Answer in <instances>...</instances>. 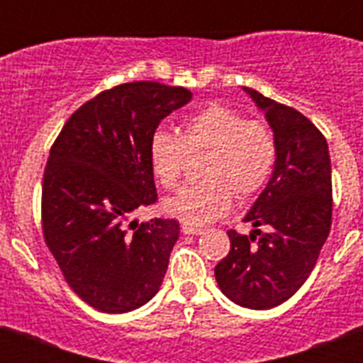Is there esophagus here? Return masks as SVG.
Returning <instances> with one entry per match:
<instances>
[{"label": "esophagus", "instance_id": "obj_1", "mask_svg": "<svg viewBox=\"0 0 363 363\" xmlns=\"http://www.w3.org/2000/svg\"><path fill=\"white\" fill-rule=\"evenodd\" d=\"M182 230H184L185 234H201L203 233V229H201V227H194V225H191V223H184V225H182Z\"/></svg>", "mask_w": 363, "mask_h": 363}]
</instances>
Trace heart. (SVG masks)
Instances as JSON below:
<instances>
[{
  "label": "heart",
  "mask_w": 363,
  "mask_h": 363,
  "mask_svg": "<svg viewBox=\"0 0 363 363\" xmlns=\"http://www.w3.org/2000/svg\"><path fill=\"white\" fill-rule=\"evenodd\" d=\"M207 150L201 182L184 185L165 200V211L192 225H205L225 214L233 198L249 200L271 179L278 145L267 123L247 121L223 105H207L182 120L178 136L156 129L149 140V165L163 189L178 185L187 154Z\"/></svg>",
  "instance_id": "1"
}]
</instances>
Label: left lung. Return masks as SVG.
<instances>
[{
  "mask_svg": "<svg viewBox=\"0 0 363 363\" xmlns=\"http://www.w3.org/2000/svg\"><path fill=\"white\" fill-rule=\"evenodd\" d=\"M243 91L265 112L274 133L277 165L243 218L255 230L249 236L227 230L230 251L214 267V277L234 303L271 309L289 300L309 278L329 236L331 158L323 134L301 112L249 86Z\"/></svg>",
  "mask_w": 363,
  "mask_h": 363,
  "instance_id": "8db88e82",
  "label": "left lung"
}]
</instances>
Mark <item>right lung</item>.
<instances>
[{
	"instance_id": "1",
	"label": "right lung",
	"mask_w": 363,
	"mask_h": 363,
	"mask_svg": "<svg viewBox=\"0 0 363 363\" xmlns=\"http://www.w3.org/2000/svg\"><path fill=\"white\" fill-rule=\"evenodd\" d=\"M191 98L184 86L121 83L83 104L50 147L45 243L70 289L101 313H129L160 291L179 223L134 216L158 200L150 134Z\"/></svg>"
}]
</instances>
